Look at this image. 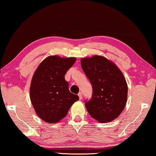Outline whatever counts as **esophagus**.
Segmentation results:
<instances>
[{
  "mask_svg": "<svg viewBox=\"0 0 156 156\" xmlns=\"http://www.w3.org/2000/svg\"><path fill=\"white\" fill-rule=\"evenodd\" d=\"M78 96H79V97H80V99H82V92H80L78 94Z\"/></svg>",
  "mask_w": 156,
  "mask_h": 156,
  "instance_id": "1",
  "label": "esophagus"
}]
</instances>
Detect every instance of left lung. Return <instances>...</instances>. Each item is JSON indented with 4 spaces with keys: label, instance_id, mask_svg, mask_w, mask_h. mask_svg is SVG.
<instances>
[{
    "label": "left lung",
    "instance_id": "left-lung-1",
    "mask_svg": "<svg viewBox=\"0 0 156 156\" xmlns=\"http://www.w3.org/2000/svg\"><path fill=\"white\" fill-rule=\"evenodd\" d=\"M82 68L92 87V96L84 101L91 116L101 123L116 119L127 101L128 87L116 65L102 56L81 59Z\"/></svg>",
    "mask_w": 156,
    "mask_h": 156
}]
</instances>
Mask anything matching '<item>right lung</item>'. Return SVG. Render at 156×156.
<instances>
[{
  "label": "right lung",
  "mask_w": 156,
  "mask_h": 156,
  "mask_svg": "<svg viewBox=\"0 0 156 156\" xmlns=\"http://www.w3.org/2000/svg\"><path fill=\"white\" fill-rule=\"evenodd\" d=\"M76 58L50 56L40 63L30 84V100L36 114L48 123H57L67 116L78 95L69 90L65 75Z\"/></svg>",
  "instance_id": "obj_1"
}]
</instances>
